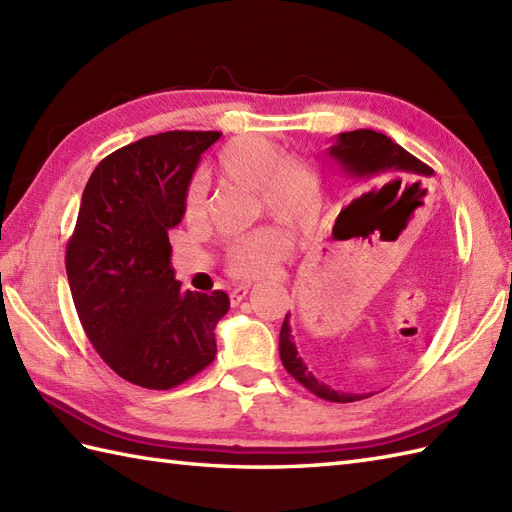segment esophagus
<instances>
[{
	"label": "esophagus",
	"mask_w": 512,
	"mask_h": 512,
	"mask_svg": "<svg viewBox=\"0 0 512 512\" xmlns=\"http://www.w3.org/2000/svg\"><path fill=\"white\" fill-rule=\"evenodd\" d=\"M248 290H250V286H248V284H239V286H235L231 292H228V297H231V303H239V301H242V299L248 295Z\"/></svg>",
	"instance_id": "1"
}]
</instances>
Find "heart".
<instances>
[{"label": "heart", "mask_w": 512, "mask_h": 512, "mask_svg": "<svg viewBox=\"0 0 512 512\" xmlns=\"http://www.w3.org/2000/svg\"><path fill=\"white\" fill-rule=\"evenodd\" d=\"M224 178L257 189L264 211L281 224L303 228L321 204V176L310 160L284 154L273 140L257 134L237 136L220 149L215 160ZM182 215L198 222L204 215V187L191 182L182 198ZM288 237L277 226H257L224 248L226 270L235 277L264 275L286 253Z\"/></svg>", "instance_id": "obj_1"}]
</instances>
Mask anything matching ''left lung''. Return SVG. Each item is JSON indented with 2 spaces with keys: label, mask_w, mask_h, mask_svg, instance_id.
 <instances>
[{
  "label": "left lung",
  "mask_w": 512,
  "mask_h": 512,
  "mask_svg": "<svg viewBox=\"0 0 512 512\" xmlns=\"http://www.w3.org/2000/svg\"><path fill=\"white\" fill-rule=\"evenodd\" d=\"M330 158H334L339 165L354 178H365L367 182L361 187L358 198L336 217V226H363L372 220L383 209V204L389 200V193L394 191L400 180H409L416 176H431V167L424 165L422 160L411 156L407 149L396 145L394 140L385 134H378L374 129H354V132H343L334 140V145L328 149ZM394 175L401 178L394 183L386 180ZM388 184L385 185L384 182ZM279 356L284 363L286 372L312 391L314 396L330 402H356L369 398L372 394H345V391H336L328 387L321 380L314 378V374L303 363L295 343H292L288 314L281 325L279 332Z\"/></svg>",
  "instance_id": "obj_1"
}]
</instances>
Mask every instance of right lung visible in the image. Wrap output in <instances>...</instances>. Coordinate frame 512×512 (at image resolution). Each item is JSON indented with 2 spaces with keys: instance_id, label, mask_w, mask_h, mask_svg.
I'll use <instances>...</instances> for the list:
<instances>
[{
  "instance_id": "add662e5",
  "label": "right lung",
  "mask_w": 512,
  "mask_h": 512,
  "mask_svg": "<svg viewBox=\"0 0 512 512\" xmlns=\"http://www.w3.org/2000/svg\"><path fill=\"white\" fill-rule=\"evenodd\" d=\"M220 132H165L103 158L85 184L65 270L76 314L114 372L145 389H171L217 354L226 292L182 290L169 228L198 160Z\"/></svg>"
}]
</instances>
